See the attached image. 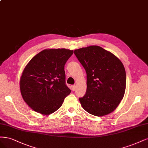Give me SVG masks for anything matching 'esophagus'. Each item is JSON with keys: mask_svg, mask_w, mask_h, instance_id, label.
Here are the masks:
<instances>
[{"mask_svg": "<svg viewBox=\"0 0 148 148\" xmlns=\"http://www.w3.org/2000/svg\"><path fill=\"white\" fill-rule=\"evenodd\" d=\"M75 89H76V86L75 85H72V90H73V91H75Z\"/></svg>", "mask_w": 148, "mask_h": 148, "instance_id": "obj_1", "label": "esophagus"}]
</instances>
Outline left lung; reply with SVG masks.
Returning a JSON list of instances; mask_svg holds the SVG:
<instances>
[{
    "label": "left lung",
    "mask_w": 148,
    "mask_h": 148,
    "mask_svg": "<svg viewBox=\"0 0 148 148\" xmlns=\"http://www.w3.org/2000/svg\"><path fill=\"white\" fill-rule=\"evenodd\" d=\"M87 73V91L79 98L85 111L95 116L111 113L121 103L126 87L125 70L121 60L102 47L74 50Z\"/></svg>",
    "instance_id": "8db88e82"
}]
</instances>
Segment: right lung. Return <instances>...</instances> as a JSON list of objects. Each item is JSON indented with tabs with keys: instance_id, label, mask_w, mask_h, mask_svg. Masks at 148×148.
<instances>
[{
	"instance_id": "right-lung-1",
	"label": "right lung",
	"mask_w": 148,
	"mask_h": 148,
	"mask_svg": "<svg viewBox=\"0 0 148 148\" xmlns=\"http://www.w3.org/2000/svg\"><path fill=\"white\" fill-rule=\"evenodd\" d=\"M73 52L65 49L44 50L26 65L20 79V90L33 110L49 115L61 106L71 93L64 69Z\"/></svg>"
}]
</instances>
